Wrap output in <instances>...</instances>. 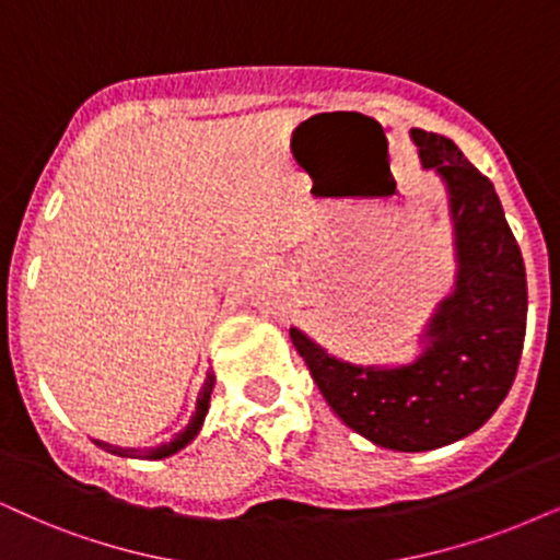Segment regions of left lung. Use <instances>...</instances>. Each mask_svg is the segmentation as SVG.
Here are the masks:
<instances>
[{"mask_svg":"<svg viewBox=\"0 0 560 560\" xmlns=\"http://www.w3.org/2000/svg\"><path fill=\"white\" fill-rule=\"evenodd\" d=\"M410 139L447 190L455 250V281L419 332L416 357L353 364L300 328L289 336L346 427L377 447L429 452L478 431L506 398L525 343L527 279L493 183L452 139L421 129Z\"/></svg>","mask_w":560,"mask_h":560,"instance_id":"obj_1","label":"left lung"}]
</instances>
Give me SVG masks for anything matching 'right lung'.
Here are the masks:
<instances>
[{
  "label": "right lung",
  "instance_id": "1",
  "mask_svg": "<svg viewBox=\"0 0 560 560\" xmlns=\"http://www.w3.org/2000/svg\"><path fill=\"white\" fill-rule=\"evenodd\" d=\"M214 372H207V380H203L201 390H198V398H196V410L190 413V419L186 427H183L178 434H175L170 442H162L158 447H144V450H133V447H116V444H108V442H101V439H95V444L105 452H110V455H121V457H131V459H165V457H173L178 455L180 450H186L190 442L198 436V431H201L203 421H207V413H209V406H211V390H214Z\"/></svg>",
  "mask_w": 560,
  "mask_h": 560
}]
</instances>
